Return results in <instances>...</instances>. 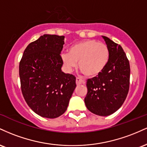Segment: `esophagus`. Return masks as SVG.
I'll return each mask as SVG.
<instances>
[{
    "instance_id": "esophagus-1",
    "label": "esophagus",
    "mask_w": 147,
    "mask_h": 147,
    "mask_svg": "<svg viewBox=\"0 0 147 147\" xmlns=\"http://www.w3.org/2000/svg\"><path fill=\"white\" fill-rule=\"evenodd\" d=\"M76 84H77V85H81V84H85L86 82L85 81L82 80V79L78 78V77H77V79H76Z\"/></svg>"
}]
</instances>
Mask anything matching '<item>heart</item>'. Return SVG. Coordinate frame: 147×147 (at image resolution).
Segmentation results:
<instances>
[{"mask_svg": "<svg viewBox=\"0 0 147 147\" xmlns=\"http://www.w3.org/2000/svg\"><path fill=\"white\" fill-rule=\"evenodd\" d=\"M110 57L109 49L105 43L95 40H85L69 48L68 53L61 55L64 66L68 71L78 66L86 77L93 78L104 71Z\"/></svg>", "mask_w": 147, "mask_h": 147, "instance_id": "b5f03b06", "label": "heart"}]
</instances>
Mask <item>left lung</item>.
Wrapping results in <instances>:
<instances>
[{"label": "left lung", "instance_id": "8db88e82", "mask_svg": "<svg viewBox=\"0 0 147 147\" xmlns=\"http://www.w3.org/2000/svg\"><path fill=\"white\" fill-rule=\"evenodd\" d=\"M109 49L110 57L102 73L88 79L87 95L84 99L87 109L99 116H108L122 106L128 95L130 65L122 46L102 36Z\"/></svg>", "mask_w": 147, "mask_h": 147}]
</instances>
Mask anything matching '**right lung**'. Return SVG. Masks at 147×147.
I'll return each instance as SVG.
<instances>
[{
	"mask_svg": "<svg viewBox=\"0 0 147 147\" xmlns=\"http://www.w3.org/2000/svg\"><path fill=\"white\" fill-rule=\"evenodd\" d=\"M64 36L44 34L25 48L19 63L21 91L30 109L43 117L65 113L76 77L61 71Z\"/></svg>",
	"mask_w": 147,
	"mask_h": 147,
	"instance_id": "1",
	"label": "right lung"
}]
</instances>
